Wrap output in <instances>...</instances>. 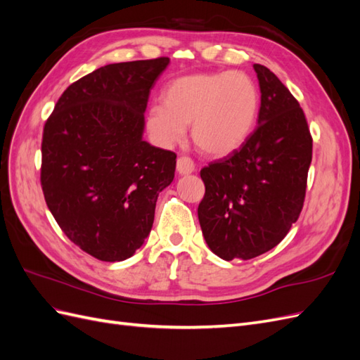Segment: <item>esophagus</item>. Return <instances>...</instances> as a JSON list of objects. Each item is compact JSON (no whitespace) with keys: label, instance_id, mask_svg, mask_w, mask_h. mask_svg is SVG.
I'll list each match as a JSON object with an SVG mask.
<instances>
[{"label":"esophagus","instance_id":"1","mask_svg":"<svg viewBox=\"0 0 360 360\" xmlns=\"http://www.w3.org/2000/svg\"><path fill=\"white\" fill-rule=\"evenodd\" d=\"M195 171V163L191 158L181 156L177 159V172L180 176H188V174H192Z\"/></svg>","mask_w":360,"mask_h":360}]
</instances>
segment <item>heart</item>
<instances>
[{
  "mask_svg": "<svg viewBox=\"0 0 360 360\" xmlns=\"http://www.w3.org/2000/svg\"><path fill=\"white\" fill-rule=\"evenodd\" d=\"M261 96L242 72H201L179 76L163 91V103L148 108L146 126L160 147H174L186 136L212 158L234 153L257 124Z\"/></svg>",
  "mask_w": 360,
  "mask_h": 360,
  "instance_id": "1",
  "label": "heart"
}]
</instances>
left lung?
<instances>
[{
    "instance_id": "obj_1",
    "label": "left lung",
    "mask_w": 360,
    "mask_h": 360,
    "mask_svg": "<svg viewBox=\"0 0 360 360\" xmlns=\"http://www.w3.org/2000/svg\"><path fill=\"white\" fill-rule=\"evenodd\" d=\"M257 127L234 153L201 169L198 219L207 246L225 261L274 249L302 212L312 138L299 102L266 66L254 64Z\"/></svg>"
}]
</instances>
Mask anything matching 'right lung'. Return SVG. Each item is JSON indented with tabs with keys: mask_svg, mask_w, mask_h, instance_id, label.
Here are the masks:
<instances>
[{
	"mask_svg": "<svg viewBox=\"0 0 360 360\" xmlns=\"http://www.w3.org/2000/svg\"><path fill=\"white\" fill-rule=\"evenodd\" d=\"M169 58L108 64L61 94L43 129L41 189L70 240L102 261L143 246L176 153L143 139L150 90Z\"/></svg>",
	"mask_w": 360,
	"mask_h": 360,
	"instance_id": "1",
	"label": "right lung"
}]
</instances>
